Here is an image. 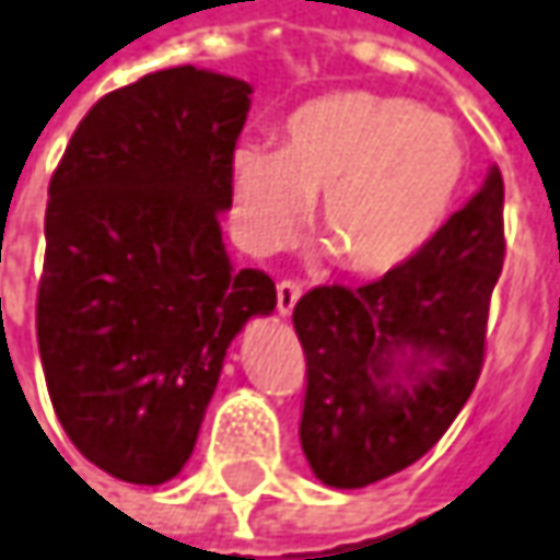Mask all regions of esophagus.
<instances>
[{"instance_id":"1","label":"esophagus","mask_w":560,"mask_h":560,"mask_svg":"<svg viewBox=\"0 0 560 560\" xmlns=\"http://www.w3.org/2000/svg\"><path fill=\"white\" fill-rule=\"evenodd\" d=\"M299 295H302V283H295V280L277 283V308H280V315H290L293 312Z\"/></svg>"}]
</instances>
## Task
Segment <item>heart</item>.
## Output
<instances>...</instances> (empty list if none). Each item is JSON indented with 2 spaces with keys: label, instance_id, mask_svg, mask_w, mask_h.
I'll return each instance as SVG.
<instances>
[{
  "label": "heart",
  "instance_id": "obj_1",
  "mask_svg": "<svg viewBox=\"0 0 560 560\" xmlns=\"http://www.w3.org/2000/svg\"><path fill=\"white\" fill-rule=\"evenodd\" d=\"M463 176L466 144L451 119L369 91L308 100L280 126V148L242 141L230 156L242 236L280 245L318 198L315 233L350 273H381L425 248Z\"/></svg>",
  "mask_w": 560,
  "mask_h": 560
}]
</instances>
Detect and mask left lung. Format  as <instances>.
<instances>
[{
    "label": "left lung",
    "mask_w": 560,
    "mask_h": 560,
    "mask_svg": "<svg viewBox=\"0 0 560 560\" xmlns=\"http://www.w3.org/2000/svg\"><path fill=\"white\" fill-rule=\"evenodd\" d=\"M504 265V179L486 185L409 261L359 290L295 302L305 352L299 438L315 476L365 489L425 457L486 362L491 290Z\"/></svg>",
    "instance_id": "8db88e82"
}]
</instances>
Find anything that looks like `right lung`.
<instances>
[{
  "mask_svg": "<svg viewBox=\"0 0 560 560\" xmlns=\"http://www.w3.org/2000/svg\"><path fill=\"white\" fill-rule=\"evenodd\" d=\"M248 94L195 66L144 74L91 106L49 179L43 375L71 444L122 482L183 469L233 337L277 305L220 233Z\"/></svg>",
  "mask_w": 560,
  "mask_h": 560,
  "instance_id": "obj_1",
  "label": "right lung"
}]
</instances>
